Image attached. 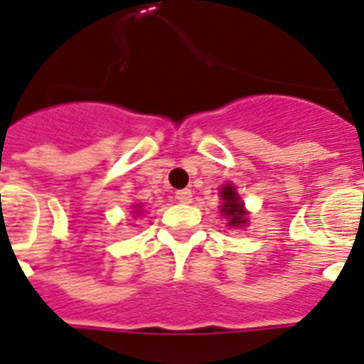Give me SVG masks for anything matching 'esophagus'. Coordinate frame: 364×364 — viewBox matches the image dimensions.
Segmentation results:
<instances>
[{
	"label": "esophagus",
	"instance_id": "1",
	"mask_svg": "<svg viewBox=\"0 0 364 364\" xmlns=\"http://www.w3.org/2000/svg\"><path fill=\"white\" fill-rule=\"evenodd\" d=\"M176 200H178L179 203H191V201H192V192L188 191V188H183V191H178V192H176Z\"/></svg>",
	"mask_w": 364,
	"mask_h": 364
}]
</instances>
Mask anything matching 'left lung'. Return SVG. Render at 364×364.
I'll list each match as a JSON object with an SVG mask.
<instances>
[{
    "mask_svg": "<svg viewBox=\"0 0 364 364\" xmlns=\"http://www.w3.org/2000/svg\"><path fill=\"white\" fill-rule=\"evenodd\" d=\"M220 198L223 200V205H221V216H225L227 221H229L230 227H245L249 223V214L243 207L242 198L238 196L236 188L230 183H225V185L221 186L220 191Z\"/></svg>",
    "mask_w": 364,
    "mask_h": 364,
    "instance_id": "8db88e82",
    "label": "left lung"
}]
</instances>
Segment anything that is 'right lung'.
Returning a JSON list of instances; mask_svg holds the SVG:
<instances>
[{
	"instance_id": "1",
	"label": "right lung",
	"mask_w": 364,
	"mask_h": 364,
	"mask_svg": "<svg viewBox=\"0 0 364 364\" xmlns=\"http://www.w3.org/2000/svg\"><path fill=\"white\" fill-rule=\"evenodd\" d=\"M134 214H141V205H134Z\"/></svg>"
}]
</instances>
